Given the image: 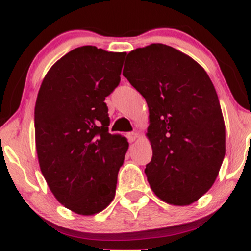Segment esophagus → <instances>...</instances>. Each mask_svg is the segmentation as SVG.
<instances>
[{"mask_svg":"<svg viewBox=\"0 0 251 251\" xmlns=\"http://www.w3.org/2000/svg\"><path fill=\"white\" fill-rule=\"evenodd\" d=\"M126 137H127L128 142L132 143V142H134L135 138H137V133H135V132H128V133L126 134Z\"/></svg>","mask_w":251,"mask_h":251,"instance_id":"obj_1","label":"esophagus"}]
</instances>
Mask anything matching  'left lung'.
<instances>
[{"instance_id": "left-lung-1", "label": "left lung", "mask_w": 251, "mask_h": 251, "mask_svg": "<svg viewBox=\"0 0 251 251\" xmlns=\"http://www.w3.org/2000/svg\"><path fill=\"white\" fill-rule=\"evenodd\" d=\"M123 75L149 106L150 186L172 205L194 203L211 188L226 155L224 120L209 75L162 43L128 53Z\"/></svg>"}]
</instances>
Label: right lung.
<instances>
[{"mask_svg":"<svg viewBox=\"0 0 251 251\" xmlns=\"http://www.w3.org/2000/svg\"><path fill=\"white\" fill-rule=\"evenodd\" d=\"M126 53L82 46L48 71L37 94L40 169L55 198L79 215H96L116 196L128 143L108 132L105 98L120 82Z\"/></svg>","mask_w":251,"mask_h":251,"instance_id":"add662e5","label":"right lung"}]
</instances>
